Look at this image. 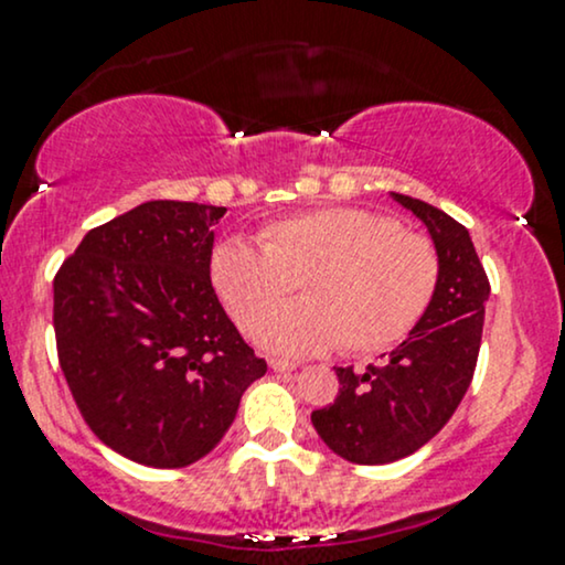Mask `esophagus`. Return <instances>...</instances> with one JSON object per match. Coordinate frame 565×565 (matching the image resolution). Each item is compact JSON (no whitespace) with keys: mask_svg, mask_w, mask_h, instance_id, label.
Returning <instances> with one entry per match:
<instances>
[{"mask_svg":"<svg viewBox=\"0 0 565 565\" xmlns=\"http://www.w3.org/2000/svg\"><path fill=\"white\" fill-rule=\"evenodd\" d=\"M268 363L274 371H295L297 369L295 360H287V358H270Z\"/></svg>","mask_w":565,"mask_h":565,"instance_id":"obj_1","label":"esophagus"}]
</instances>
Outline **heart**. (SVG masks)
<instances>
[{"label": "heart", "mask_w": 565, "mask_h": 565, "mask_svg": "<svg viewBox=\"0 0 565 565\" xmlns=\"http://www.w3.org/2000/svg\"><path fill=\"white\" fill-rule=\"evenodd\" d=\"M306 297L269 310L290 290ZM210 281L244 331L265 348L308 355L339 344L352 355L382 352L413 331L439 284L429 236L365 207H316L265 223L260 244L228 236L210 255Z\"/></svg>", "instance_id": "obj_1"}]
</instances>
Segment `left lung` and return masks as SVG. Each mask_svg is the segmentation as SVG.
<instances>
[{
  "label": "left lung",
  "mask_w": 565,
  "mask_h": 565,
  "mask_svg": "<svg viewBox=\"0 0 565 565\" xmlns=\"http://www.w3.org/2000/svg\"><path fill=\"white\" fill-rule=\"evenodd\" d=\"M392 196L429 228L439 284L416 329L390 360L365 371L337 369V399L312 411L318 437L358 466H384L413 455L452 418L477 371L489 300V278L466 226L429 202Z\"/></svg>",
  "instance_id": "left-lung-1"
}]
</instances>
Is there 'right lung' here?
<instances>
[{
    "label": "right lung",
    "instance_id": "1",
    "mask_svg": "<svg viewBox=\"0 0 565 565\" xmlns=\"http://www.w3.org/2000/svg\"><path fill=\"white\" fill-rule=\"evenodd\" d=\"M226 207L152 200L92 228L54 276L60 369L86 426L141 466L183 468L268 365L210 281Z\"/></svg>",
    "mask_w": 565,
    "mask_h": 565
}]
</instances>
